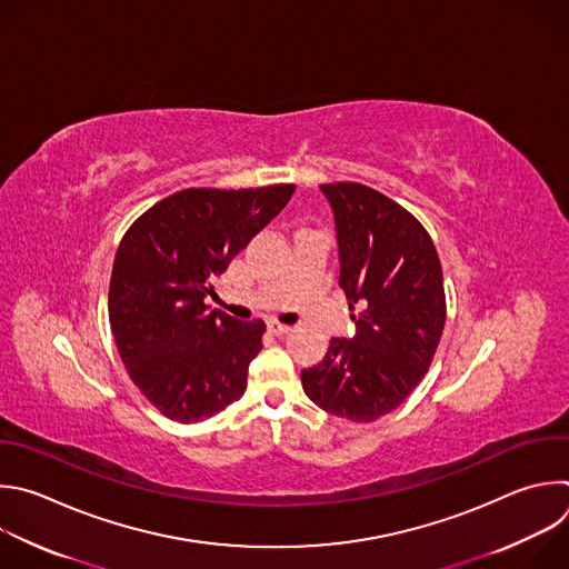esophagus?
Instances as JSON below:
<instances>
[{"instance_id":"esophagus-1","label":"esophagus","mask_w":569,"mask_h":569,"mask_svg":"<svg viewBox=\"0 0 569 569\" xmlns=\"http://www.w3.org/2000/svg\"><path fill=\"white\" fill-rule=\"evenodd\" d=\"M268 330H270L272 335H288L292 328L286 326V323H279V321H268Z\"/></svg>"}]
</instances>
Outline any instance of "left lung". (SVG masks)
<instances>
[{
    "label": "left lung",
    "instance_id": "left-lung-1",
    "mask_svg": "<svg viewBox=\"0 0 569 569\" xmlns=\"http://www.w3.org/2000/svg\"><path fill=\"white\" fill-rule=\"evenodd\" d=\"M339 243V288L352 339H330L326 357L301 370L306 396L326 413L375 422L422 382L438 350L447 299L442 266L422 223L361 182L321 184Z\"/></svg>",
    "mask_w": 569,
    "mask_h": 569
}]
</instances>
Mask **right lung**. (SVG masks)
I'll list each match as a JSON object with an SVG mask.
<instances>
[{"mask_svg": "<svg viewBox=\"0 0 569 569\" xmlns=\"http://www.w3.org/2000/svg\"><path fill=\"white\" fill-rule=\"evenodd\" d=\"M292 192L286 182L189 187L124 232L109 283L111 332L133 385L164 418L203 422L246 393L266 323L208 310L206 297Z\"/></svg>", "mask_w": 569, "mask_h": 569, "instance_id": "obj_1", "label": "right lung"}]
</instances>
